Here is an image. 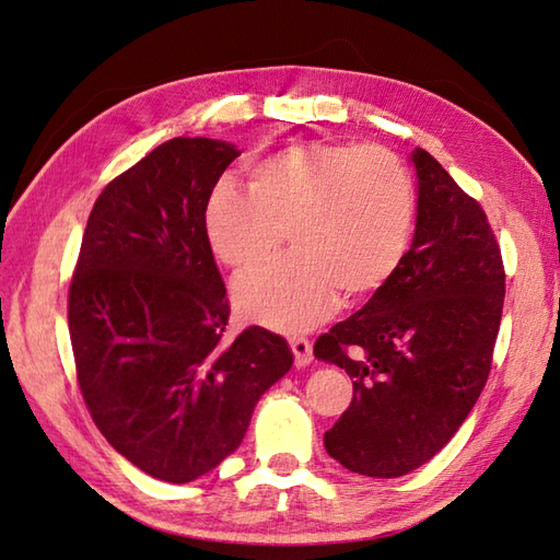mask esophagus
I'll return each mask as SVG.
<instances>
[{"label":"esophagus","instance_id":"34e87169","mask_svg":"<svg viewBox=\"0 0 560 560\" xmlns=\"http://www.w3.org/2000/svg\"><path fill=\"white\" fill-rule=\"evenodd\" d=\"M290 347H292V351H294V363H296V368H304V365H308V363L313 361V347H311L308 339L294 337V339H290Z\"/></svg>","mask_w":560,"mask_h":560}]
</instances>
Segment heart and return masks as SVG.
Instances as JSON below:
<instances>
[{
	"label": "heart",
	"instance_id": "heart-1",
	"mask_svg": "<svg viewBox=\"0 0 560 560\" xmlns=\"http://www.w3.org/2000/svg\"><path fill=\"white\" fill-rule=\"evenodd\" d=\"M416 223V187L385 147L296 142L249 166V192L218 183L203 209L213 254L235 272L270 261L290 230L294 254L242 280L244 316L280 332H302L349 299L394 278Z\"/></svg>",
	"mask_w": 560,
	"mask_h": 560
}]
</instances>
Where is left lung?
<instances>
[{"label": "left lung", "instance_id": "obj_1", "mask_svg": "<svg viewBox=\"0 0 560 560\" xmlns=\"http://www.w3.org/2000/svg\"><path fill=\"white\" fill-rule=\"evenodd\" d=\"M408 159L418 177L411 249L383 290L313 347L353 380L325 452L368 477L411 472L454 438L487 383L506 292L480 203L425 149Z\"/></svg>", "mask_w": 560, "mask_h": 560}]
</instances>
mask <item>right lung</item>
Wrapping results in <instances>:
<instances>
[{
    "instance_id": "obj_1",
    "label": "right lung",
    "mask_w": 560,
    "mask_h": 560,
    "mask_svg": "<svg viewBox=\"0 0 560 560\" xmlns=\"http://www.w3.org/2000/svg\"><path fill=\"white\" fill-rule=\"evenodd\" d=\"M240 149L173 138L104 187L68 292L78 385L132 466L185 485L235 452L294 357L252 325L225 339L230 304L203 209Z\"/></svg>"
}]
</instances>
